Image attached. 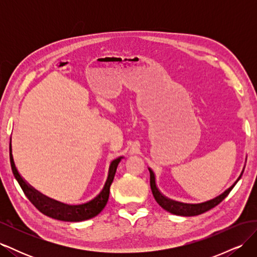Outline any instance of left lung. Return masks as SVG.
I'll return each instance as SVG.
<instances>
[{
    "label": "left lung",
    "mask_w": 257,
    "mask_h": 257,
    "mask_svg": "<svg viewBox=\"0 0 257 257\" xmlns=\"http://www.w3.org/2000/svg\"><path fill=\"white\" fill-rule=\"evenodd\" d=\"M148 169H149V172H150L151 191H152V194H153L155 200H157V203L163 209H165L166 211L173 213V214H176V215H182V216L198 215V214H201V213L208 211V210H210V209L214 208L216 205H219L221 201L228 195L229 192L236 185V183L240 180V178H241V176H242L243 170H244V168H243L237 180L234 182V184L229 186L227 190H225L222 194H220L219 196H216L210 200L204 201V203H199V204H184V203H180V201L173 200V199L166 197L165 195H163L157 186V180H155V175L153 173V170L151 168H148Z\"/></svg>",
    "instance_id": "1"
}]
</instances>
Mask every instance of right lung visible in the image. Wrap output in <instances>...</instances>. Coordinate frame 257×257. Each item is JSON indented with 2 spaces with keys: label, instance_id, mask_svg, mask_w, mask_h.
<instances>
[{
  "label": "right lung",
  "instance_id": "obj_1",
  "mask_svg": "<svg viewBox=\"0 0 257 257\" xmlns=\"http://www.w3.org/2000/svg\"><path fill=\"white\" fill-rule=\"evenodd\" d=\"M10 159L13 174L15 178H16V180L18 181L19 185L21 186L23 193L26 194V196L29 198L31 203L40 210L42 213L52 217V219L60 221L81 222L96 216L105 208L108 198H109L110 185L113 181L116 167H118L119 163L121 162L123 157H119L111 161L109 169H108L107 180L104 184L103 190L99 192L98 195L92 200L88 201V203L81 205H66L63 203H60L58 200H54L52 198L45 196L44 194L35 190L32 185H30L25 179L21 177L16 165H15L12 151V138L10 143Z\"/></svg>",
  "mask_w": 257,
  "mask_h": 257
}]
</instances>
